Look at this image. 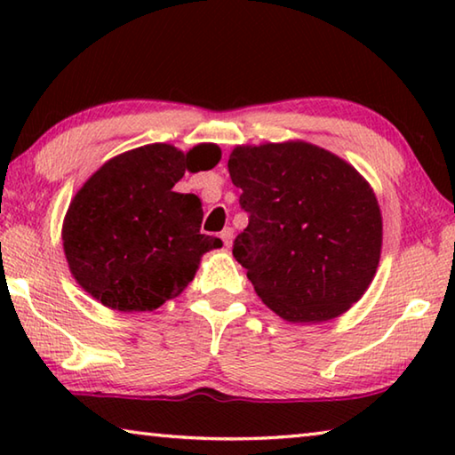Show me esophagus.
Returning a JSON list of instances; mask_svg holds the SVG:
<instances>
[{"mask_svg": "<svg viewBox=\"0 0 455 455\" xmlns=\"http://www.w3.org/2000/svg\"><path fill=\"white\" fill-rule=\"evenodd\" d=\"M220 238H222V243H225V246L233 244V228L227 227V228L220 233Z\"/></svg>", "mask_w": 455, "mask_h": 455, "instance_id": "obj_1", "label": "esophagus"}]
</instances>
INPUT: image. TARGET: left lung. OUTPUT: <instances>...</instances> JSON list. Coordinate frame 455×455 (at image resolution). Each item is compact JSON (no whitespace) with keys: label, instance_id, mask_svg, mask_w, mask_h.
<instances>
[{"label":"left lung","instance_id":"obj_1","mask_svg":"<svg viewBox=\"0 0 455 455\" xmlns=\"http://www.w3.org/2000/svg\"><path fill=\"white\" fill-rule=\"evenodd\" d=\"M228 172L249 225L233 255L263 303L291 323L357 303L381 255V212L355 168L309 142L236 146Z\"/></svg>","mask_w":455,"mask_h":455}]
</instances>
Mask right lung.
Wrapping results in <instances>:
<instances>
[{"mask_svg": "<svg viewBox=\"0 0 455 455\" xmlns=\"http://www.w3.org/2000/svg\"><path fill=\"white\" fill-rule=\"evenodd\" d=\"M217 144L187 154L171 144L128 150L96 171L66 212L61 241L74 279L106 307L154 311L188 287L200 257L222 246L200 235L203 204L172 187L184 171H211Z\"/></svg>", "mask_w": 455, "mask_h": 455, "instance_id": "add662e5", "label": "right lung"}]
</instances>
